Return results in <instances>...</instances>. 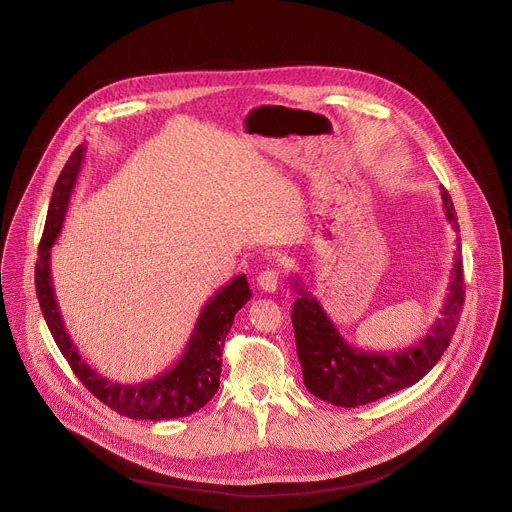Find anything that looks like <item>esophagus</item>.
Instances as JSON below:
<instances>
[{
  "mask_svg": "<svg viewBox=\"0 0 512 512\" xmlns=\"http://www.w3.org/2000/svg\"><path fill=\"white\" fill-rule=\"evenodd\" d=\"M257 285H259L265 293H275L277 287H279V271H277V269H267V271L259 273Z\"/></svg>",
  "mask_w": 512,
  "mask_h": 512,
  "instance_id": "34e87169",
  "label": "esophagus"
}]
</instances>
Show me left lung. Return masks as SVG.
Returning <instances> with one entry per match:
<instances>
[{
    "mask_svg": "<svg viewBox=\"0 0 512 512\" xmlns=\"http://www.w3.org/2000/svg\"><path fill=\"white\" fill-rule=\"evenodd\" d=\"M441 200L447 221L459 231L457 213L445 188H441ZM295 291L299 299L293 305L291 318L308 392L332 406L356 408L413 386L443 356L465 303L463 257L457 247L441 318L423 340L400 352L378 354L350 346L320 303L301 287L299 277L295 279Z\"/></svg>",
    "mask_w": 512,
    "mask_h": 512,
    "instance_id": "8db88e82",
    "label": "left lung"
}]
</instances>
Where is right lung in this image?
Segmentation results:
<instances>
[{
	"label": "right lung",
	"mask_w": 512,
	"mask_h": 512,
	"mask_svg": "<svg viewBox=\"0 0 512 512\" xmlns=\"http://www.w3.org/2000/svg\"><path fill=\"white\" fill-rule=\"evenodd\" d=\"M85 158V146H77L65 164L47 211L45 231L39 243V259L35 265V289L37 299L47 320V326L67 358L75 376L85 388L99 398L108 408L130 419H176L186 417L215 396L221 376V350L225 336L233 324V316L251 299L249 283L245 275L235 277L229 285L221 287L205 305L196 328L188 340V346L178 364L158 374L152 380L140 384H114L93 370L71 342L69 332L61 320L59 303L55 299L51 281V247L63 227L67 205L71 200L81 164Z\"/></svg>",
	"instance_id": "obj_1"
}]
</instances>
